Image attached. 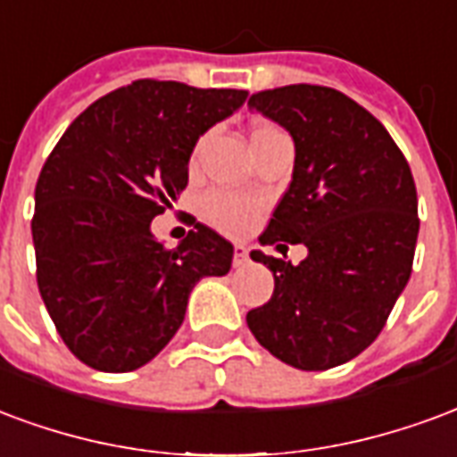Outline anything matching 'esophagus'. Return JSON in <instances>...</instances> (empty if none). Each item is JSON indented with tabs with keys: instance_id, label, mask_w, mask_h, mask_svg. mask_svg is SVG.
<instances>
[{
	"instance_id": "esophagus-1",
	"label": "esophagus",
	"mask_w": 457,
	"mask_h": 457,
	"mask_svg": "<svg viewBox=\"0 0 457 457\" xmlns=\"http://www.w3.org/2000/svg\"><path fill=\"white\" fill-rule=\"evenodd\" d=\"M248 262V248L245 245H236L233 248V268H243Z\"/></svg>"
}]
</instances>
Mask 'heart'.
I'll use <instances>...</instances> for the list:
<instances>
[{
  "instance_id": "obj_1",
  "label": "heart",
  "mask_w": 457,
  "mask_h": 457,
  "mask_svg": "<svg viewBox=\"0 0 457 457\" xmlns=\"http://www.w3.org/2000/svg\"><path fill=\"white\" fill-rule=\"evenodd\" d=\"M279 129L275 126H270V123H261V126H255L253 129V138H262V136H270V133H278ZM202 148V143L196 145V153ZM206 216H209V221L214 226H219L221 231L226 233H241L245 231L248 226L253 224V219L258 216V204L251 202V199H245V196L238 195H226V192H214V195L206 196Z\"/></svg>"
}]
</instances>
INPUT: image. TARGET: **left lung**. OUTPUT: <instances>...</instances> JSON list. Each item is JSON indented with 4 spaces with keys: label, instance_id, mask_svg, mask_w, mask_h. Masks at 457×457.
<instances>
[{
    "label": "left lung",
    "instance_id": "left-lung-1",
    "mask_svg": "<svg viewBox=\"0 0 457 457\" xmlns=\"http://www.w3.org/2000/svg\"><path fill=\"white\" fill-rule=\"evenodd\" d=\"M248 106L295 141L287 192L262 245H306L299 265L253 251L275 292L245 321L265 351L297 370H328L378 338L404 292L419 216L409 162L387 129L338 89L287 85Z\"/></svg>",
    "mask_w": 457,
    "mask_h": 457
}]
</instances>
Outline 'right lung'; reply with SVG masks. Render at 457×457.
<instances>
[{
    "label": "right lung",
    "mask_w": 457,
    "mask_h": 457,
    "mask_svg": "<svg viewBox=\"0 0 457 457\" xmlns=\"http://www.w3.org/2000/svg\"><path fill=\"white\" fill-rule=\"evenodd\" d=\"M245 99V89L138 79L87 106L46 160L36 279L60 338L89 368L151 362L185 321L196 282L231 270L233 245L209 226L168 251L151 221L187 187L199 136Z\"/></svg>",
    "instance_id": "obj_1"
}]
</instances>
